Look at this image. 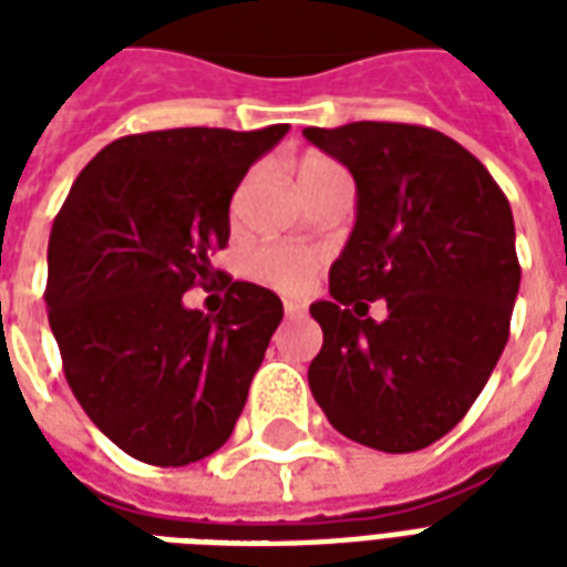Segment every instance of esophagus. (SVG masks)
Masks as SVG:
<instances>
[{
	"mask_svg": "<svg viewBox=\"0 0 567 567\" xmlns=\"http://www.w3.org/2000/svg\"><path fill=\"white\" fill-rule=\"evenodd\" d=\"M303 303H297V300H285V316L288 319H295V316H303Z\"/></svg>",
	"mask_w": 567,
	"mask_h": 567,
	"instance_id": "esophagus-1",
	"label": "esophagus"
}]
</instances>
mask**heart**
<instances>
[{
  "label": "heart",
  "mask_w": 567,
  "mask_h": 567,
  "mask_svg": "<svg viewBox=\"0 0 567 567\" xmlns=\"http://www.w3.org/2000/svg\"><path fill=\"white\" fill-rule=\"evenodd\" d=\"M343 173L340 163H333L331 157L324 154H307L303 161L297 163V178H300V187L319 182L324 175ZM319 264V255L309 251V248L300 246H264L258 248L251 260H248V272L258 279L260 285L267 288H276V291H303L309 282V276Z\"/></svg>",
  "instance_id": "heart-1"
}]
</instances>
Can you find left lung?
I'll return each mask as SVG.
<instances>
[{
	"mask_svg": "<svg viewBox=\"0 0 567 567\" xmlns=\"http://www.w3.org/2000/svg\"><path fill=\"white\" fill-rule=\"evenodd\" d=\"M352 173L358 215L331 267L309 389L340 434L416 452L450 434L511 337L519 260L511 203L483 163L431 127L303 130ZM385 299L386 319L367 316Z\"/></svg>",
	"mask_w": 567,
	"mask_h": 567,
	"instance_id": "8db88e82",
	"label": "left lung"
}]
</instances>
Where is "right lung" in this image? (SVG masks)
I'll use <instances>...</instances> for the list:
<instances>
[{
  "instance_id": "obj_1",
  "label": "right lung",
  "mask_w": 567,
  "mask_h": 567,
  "mask_svg": "<svg viewBox=\"0 0 567 567\" xmlns=\"http://www.w3.org/2000/svg\"><path fill=\"white\" fill-rule=\"evenodd\" d=\"M288 124L178 127L105 145L69 190L48 239V321L84 413L157 467L221 450L282 300L221 279L215 316L182 303L230 239V197Z\"/></svg>"
}]
</instances>
